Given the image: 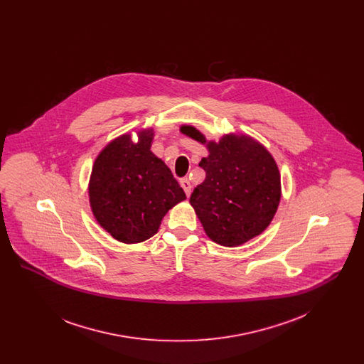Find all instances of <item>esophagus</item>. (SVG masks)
I'll use <instances>...</instances> for the list:
<instances>
[{"mask_svg": "<svg viewBox=\"0 0 364 364\" xmlns=\"http://www.w3.org/2000/svg\"><path fill=\"white\" fill-rule=\"evenodd\" d=\"M180 186L183 187V190L186 192V195L187 196H190L191 195V183L188 178H183L181 181H180Z\"/></svg>", "mask_w": 364, "mask_h": 364, "instance_id": "1", "label": "esophagus"}]
</instances>
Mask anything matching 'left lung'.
<instances>
[{"label": "left lung", "instance_id": "1", "mask_svg": "<svg viewBox=\"0 0 364 364\" xmlns=\"http://www.w3.org/2000/svg\"><path fill=\"white\" fill-rule=\"evenodd\" d=\"M180 131L206 144L199 166L206 178L190 203L208 237L224 247H239L270 225L281 200V176L267 149L248 135L228 134L208 140L192 125Z\"/></svg>", "mask_w": 364, "mask_h": 364}]
</instances>
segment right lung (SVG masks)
Listing matches in <instances>:
<instances>
[{
	"mask_svg": "<svg viewBox=\"0 0 364 364\" xmlns=\"http://www.w3.org/2000/svg\"><path fill=\"white\" fill-rule=\"evenodd\" d=\"M154 129L113 139L95 158L88 183L90 206L110 236L136 244L154 236L165 214L186 199L165 162L153 154Z\"/></svg>",
	"mask_w": 364,
	"mask_h": 364,
	"instance_id": "1",
	"label": "right lung"
}]
</instances>
